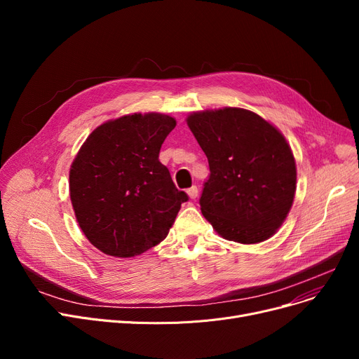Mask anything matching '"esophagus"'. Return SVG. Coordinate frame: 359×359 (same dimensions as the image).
I'll list each match as a JSON object with an SVG mask.
<instances>
[{
  "instance_id": "obj_1",
  "label": "esophagus",
  "mask_w": 359,
  "mask_h": 359,
  "mask_svg": "<svg viewBox=\"0 0 359 359\" xmlns=\"http://www.w3.org/2000/svg\"><path fill=\"white\" fill-rule=\"evenodd\" d=\"M198 194H199V191H198L196 186H192V187H189V189H187V195H189L191 199H195L198 196Z\"/></svg>"
}]
</instances>
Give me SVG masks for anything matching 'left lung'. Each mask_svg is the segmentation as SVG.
Here are the masks:
<instances>
[{
    "label": "left lung",
    "mask_w": 359,
    "mask_h": 359,
    "mask_svg": "<svg viewBox=\"0 0 359 359\" xmlns=\"http://www.w3.org/2000/svg\"><path fill=\"white\" fill-rule=\"evenodd\" d=\"M187 125L208 158L201 211L224 238L252 244L269 238L287 218L297 170L280 132L237 107L198 111Z\"/></svg>",
    "instance_id": "1"
}]
</instances>
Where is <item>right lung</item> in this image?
<instances>
[{"instance_id":"right-lung-1","label":"right lung","mask_w":359,"mask_h":359,"mask_svg":"<svg viewBox=\"0 0 359 359\" xmlns=\"http://www.w3.org/2000/svg\"><path fill=\"white\" fill-rule=\"evenodd\" d=\"M176 121L134 113L94 129L69 172V196L88 241L106 255L132 257L165 238L189 201L160 163Z\"/></svg>"}]
</instances>
